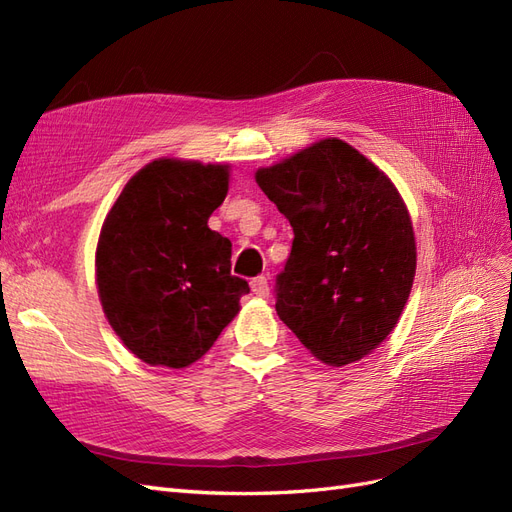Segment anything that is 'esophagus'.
Instances as JSON below:
<instances>
[{
  "label": "esophagus",
  "instance_id": "obj_1",
  "mask_svg": "<svg viewBox=\"0 0 512 512\" xmlns=\"http://www.w3.org/2000/svg\"><path fill=\"white\" fill-rule=\"evenodd\" d=\"M250 286H252V292L256 294V297H269V280L265 275H258V277H254V280L250 282Z\"/></svg>",
  "mask_w": 512,
  "mask_h": 512
}]
</instances>
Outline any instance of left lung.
<instances>
[{
    "label": "left lung",
    "instance_id": "left-lung-1",
    "mask_svg": "<svg viewBox=\"0 0 512 512\" xmlns=\"http://www.w3.org/2000/svg\"><path fill=\"white\" fill-rule=\"evenodd\" d=\"M256 183L294 232L275 277L277 316L320 361L363 359L393 331L416 271L395 185L337 138L260 168Z\"/></svg>",
    "mask_w": 512,
    "mask_h": 512
}]
</instances>
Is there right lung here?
<instances>
[{"mask_svg": "<svg viewBox=\"0 0 512 512\" xmlns=\"http://www.w3.org/2000/svg\"><path fill=\"white\" fill-rule=\"evenodd\" d=\"M228 166L156 160L106 215L96 275L115 333L149 365L188 367L239 312L250 286L230 273V241L207 226Z\"/></svg>", "mask_w": 512, "mask_h": 512, "instance_id": "1", "label": "right lung"}]
</instances>
